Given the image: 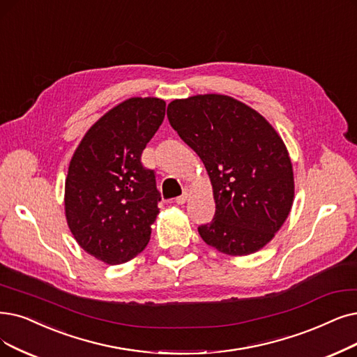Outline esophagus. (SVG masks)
Wrapping results in <instances>:
<instances>
[{"instance_id":"obj_1","label":"esophagus","mask_w":357,"mask_h":357,"mask_svg":"<svg viewBox=\"0 0 357 357\" xmlns=\"http://www.w3.org/2000/svg\"><path fill=\"white\" fill-rule=\"evenodd\" d=\"M189 196H190V192H189V190H184V193L176 199L177 205H184V204H186V202H188V199H189Z\"/></svg>"}]
</instances>
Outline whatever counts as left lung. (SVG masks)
Returning a JSON list of instances; mask_svg holds the SVG:
<instances>
[{"mask_svg": "<svg viewBox=\"0 0 357 357\" xmlns=\"http://www.w3.org/2000/svg\"><path fill=\"white\" fill-rule=\"evenodd\" d=\"M167 116L212 184L215 215L197 228L205 243L230 256L261 250L294 201L293 164L281 136L258 111L220 93L174 99Z\"/></svg>", "mask_w": 357, "mask_h": 357, "instance_id": "1", "label": "left lung"}]
</instances>
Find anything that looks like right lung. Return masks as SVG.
<instances>
[{"instance_id":"right-lung-1","label":"right lung","mask_w":357,"mask_h":357,"mask_svg":"<svg viewBox=\"0 0 357 357\" xmlns=\"http://www.w3.org/2000/svg\"><path fill=\"white\" fill-rule=\"evenodd\" d=\"M164 116V99H126L91 127L71 156L67 225L77 245L104 264L129 262L149 243L161 196L140 156Z\"/></svg>"}]
</instances>
